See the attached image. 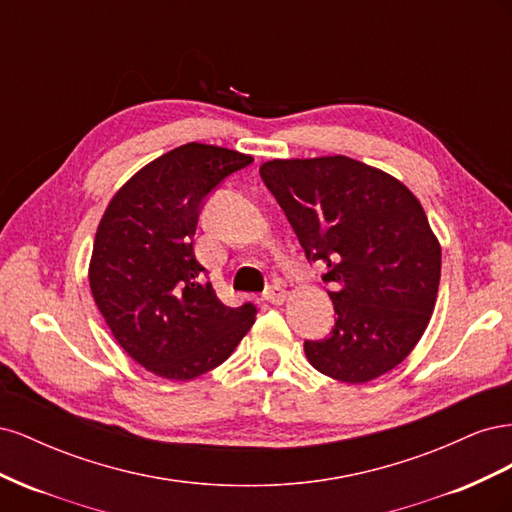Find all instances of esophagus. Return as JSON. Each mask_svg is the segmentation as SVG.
Returning a JSON list of instances; mask_svg holds the SVG:
<instances>
[{"label": "esophagus", "instance_id": "34e87169", "mask_svg": "<svg viewBox=\"0 0 512 512\" xmlns=\"http://www.w3.org/2000/svg\"><path fill=\"white\" fill-rule=\"evenodd\" d=\"M262 297H265V301H269L273 305H280L286 301V290L280 284H271V286H267L265 292H262Z\"/></svg>", "mask_w": 512, "mask_h": 512}]
</instances>
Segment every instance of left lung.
Masks as SVG:
<instances>
[{"label":"left lung","instance_id":"left-lung-1","mask_svg":"<svg viewBox=\"0 0 512 512\" xmlns=\"http://www.w3.org/2000/svg\"><path fill=\"white\" fill-rule=\"evenodd\" d=\"M260 177L333 286L335 327L305 339L307 361L348 384L397 367L425 333L440 286L442 250L416 196L346 156L271 160Z\"/></svg>","mask_w":512,"mask_h":512}]
</instances>
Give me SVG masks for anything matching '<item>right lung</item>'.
<instances>
[{"instance_id": "add662e5", "label": "right lung", "mask_w": 512, "mask_h": 512, "mask_svg": "<svg viewBox=\"0 0 512 512\" xmlns=\"http://www.w3.org/2000/svg\"><path fill=\"white\" fill-rule=\"evenodd\" d=\"M252 162L224 147L181 145L138 170L102 215L91 294L117 344L151 374H207L254 324L256 305H224L194 254L207 196Z\"/></svg>"}]
</instances>
